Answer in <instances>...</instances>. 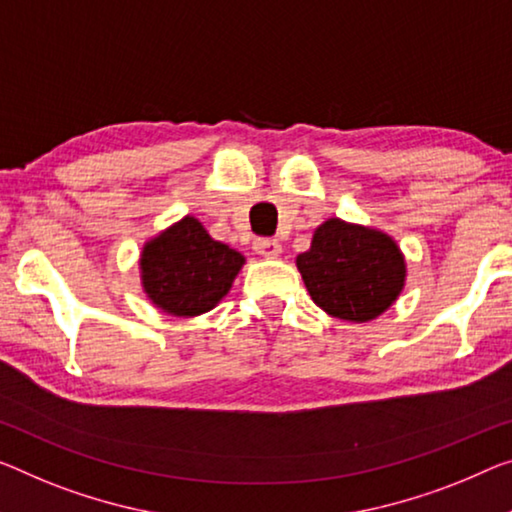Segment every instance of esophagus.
<instances>
[{
  "label": "esophagus",
  "instance_id": "34e87169",
  "mask_svg": "<svg viewBox=\"0 0 512 512\" xmlns=\"http://www.w3.org/2000/svg\"><path fill=\"white\" fill-rule=\"evenodd\" d=\"M254 249H256V254H261L265 258H277L281 254L279 240H274V238H256Z\"/></svg>",
  "mask_w": 512,
  "mask_h": 512
}]
</instances>
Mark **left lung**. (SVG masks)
<instances>
[{
  "label": "left lung",
  "mask_w": 512,
  "mask_h": 512,
  "mask_svg": "<svg viewBox=\"0 0 512 512\" xmlns=\"http://www.w3.org/2000/svg\"><path fill=\"white\" fill-rule=\"evenodd\" d=\"M311 300L329 316L366 322L396 302L405 286V258L380 231L327 219L311 249L297 256Z\"/></svg>",
  "instance_id": "8db88e82"
}]
</instances>
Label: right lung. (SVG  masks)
I'll return each instance as SVG.
<instances>
[{
	"mask_svg": "<svg viewBox=\"0 0 512 512\" xmlns=\"http://www.w3.org/2000/svg\"><path fill=\"white\" fill-rule=\"evenodd\" d=\"M245 258L212 240L199 219L185 217L146 242L141 283L151 302L171 316H199L231 290Z\"/></svg>",
	"mask_w": 512,
	"mask_h": 512,
	"instance_id": "add662e5",
	"label": "right lung"
}]
</instances>
